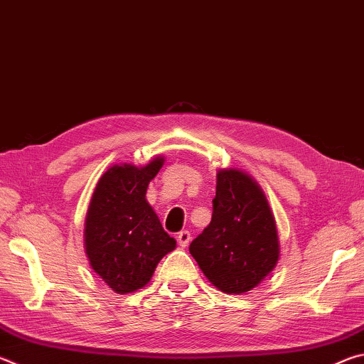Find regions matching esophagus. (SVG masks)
Masks as SVG:
<instances>
[{
  "instance_id": "obj_1",
  "label": "esophagus",
  "mask_w": 364,
  "mask_h": 364,
  "mask_svg": "<svg viewBox=\"0 0 364 364\" xmlns=\"http://www.w3.org/2000/svg\"><path fill=\"white\" fill-rule=\"evenodd\" d=\"M176 241H178V245H180V247H186V245L191 242V232L189 231H180L178 232V236H176Z\"/></svg>"
}]
</instances>
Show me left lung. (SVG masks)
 Here are the masks:
<instances>
[{
    "instance_id": "left-lung-1",
    "label": "left lung",
    "mask_w": 364,
    "mask_h": 364,
    "mask_svg": "<svg viewBox=\"0 0 364 364\" xmlns=\"http://www.w3.org/2000/svg\"><path fill=\"white\" fill-rule=\"evenodd\" d=\"M189 252L207 279L226 294L247 292L273 271L278 232L267 197L250 176L218 171L212 221Z\"/></svg>"
}]
</instances>
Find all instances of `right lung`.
Returning a JSON list of instances; mask_svg holds the SVG:
<instances>
[{"instance_id": "add662e5", "label": "right lung", "mask_w": 364, "mask_h": 364, "mask_svg": "<svg viewBox=\"0 0 364 364\" xmlns=\"http://www.w3.org/2000/svg\"><path fill=\"white\" fill-rule=\"evenodd\" d=\"M115 165L101 176L86 213L85 245L90 264L110 289L133 292L151 281L157 263L176 247L146 200L149 181L162 168Z\"/></svg>"}]
</instances>
